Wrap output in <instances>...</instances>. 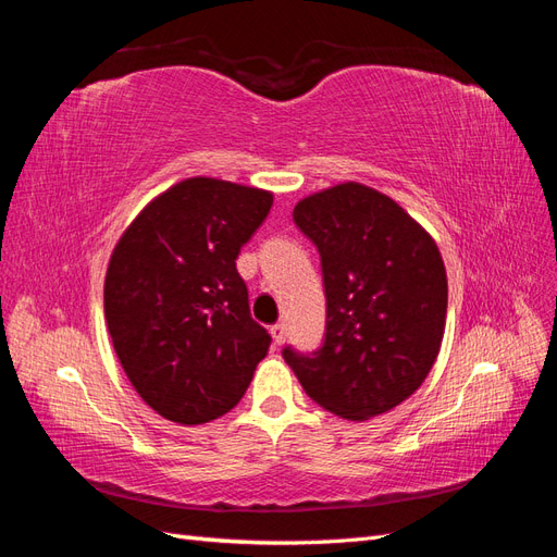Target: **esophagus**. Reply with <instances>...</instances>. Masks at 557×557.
<instances>
[{
  "mask_svg": "<svg viewBox=\"0 0 557 557\" xmlns=\"http://www.w3.org/2000/svg\"><path fill=\"white\" fill-rule=\"evenodd\" d=\"M269 332H272V339H274L276 346H281L285 342V325L283 323L272 325V330H269Z\"/></svg>",
  "mask_w": 557,
  "mask_h": 557,
  "instance_id": "1",
  "label": "esophagus"
}]
</instances>
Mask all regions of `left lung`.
I'll use <instances>...</instances> for the list:
<instances>
[{
	"mask_svg": "<svg viewBox=\"0 0 557 557\" xmlns=\"http://www.w3.org/2000/svg\"><path fill=\"white\" fill-rule=\"evenodd\" d=\"M295 225L320 252L325 342L283 358L307 395L346 420L411 397L440 356L448 281L434 239L395 199L348 181L297 201Z\"/></svg>",
	"mask_w": 557,
	"mask_h": 557,
	"instance_id": "8db88e82",
	"label": "left lung"
}]
</instances>
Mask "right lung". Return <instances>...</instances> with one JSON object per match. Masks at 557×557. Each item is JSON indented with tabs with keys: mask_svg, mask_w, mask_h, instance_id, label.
Returning a JSON list of instances; mask_svg holds the SVG:
<instances>
[{
	"mask_svg": "<svg viewBox=\"0 0 557 557\" xmlns=\"http://www.w3.org/2000/svg\"><path fill=\"white\" fill-rule=\"evenodd\" d=\"M274 195L185 178L148 201L117 239L104 315L115 356L150 409L199 425L234 409L272 336L250 318L237 272Z\"/></svg>",
	"mask_w": 557,
	"mask_h": 557,
	"instance_id": "add662e5",
	"label": "right lung"
}]
</instances>
